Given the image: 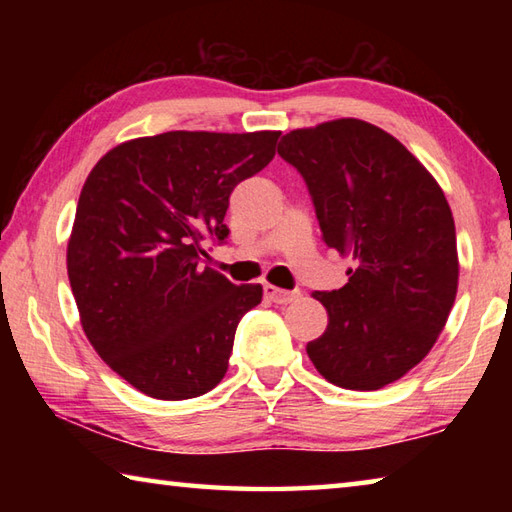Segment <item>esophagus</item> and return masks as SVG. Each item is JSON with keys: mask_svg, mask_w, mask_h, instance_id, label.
I'll return each instance as SVG.
<instances>
[{"mask_svg": "<svg viewBox=\"0 0 512 512\" xmlns=\"http://www.w3.org/2000/svg\"><path fill=\"white\" fill-rule=\"evenodd\" d=\"M264 296L275 305H289V302L300 298V291H284L273 287V284H264Z\"/></svg>", "mask_w": 512, "mask_h": 512, "instance_id": "1", "label": "esophagus"}]
</instances>
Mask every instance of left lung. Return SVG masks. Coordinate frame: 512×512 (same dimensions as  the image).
<instances>
[{
    "label": "left lung",
    "instance_id": "8db88e82",
    "mask_svg": "<svg viewBox=\"0 0 512 512\" xmlns=\"http://www.w3.org/2000/svg\"><path fill=\"white\" fill-rule=\"evenodd\" d=\"M305 178L327 248L350 257L348 284L316 291L327 329L307 343L316 370L377 391L427 357L458 289L454 216L436 178L391 133L334 119L282 137Z\"/></svg>",
    "mask_w": 512,
    "mask_h": 512
}]
</instances>
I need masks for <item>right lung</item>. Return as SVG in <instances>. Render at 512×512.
<instances>
[{
    "label": "right lung",
    "instance_id": "obj_1",
    "mask_svg": "<svg viewBox=\"0 0 512 512\" xmlns=\"http://www.w3.org/2000/svg\"><path fill=\"white\" fill-rule=\"evenodd\" d=\"M280 131H171L110 149L81 189L67 275L83 332L108 366L155 400L219 384L259 284L201 266L223 241L230 194L275 155Z\"/></svg>",
    "mask_w": 512,
    "mask_h": 512
}]
</instances>
